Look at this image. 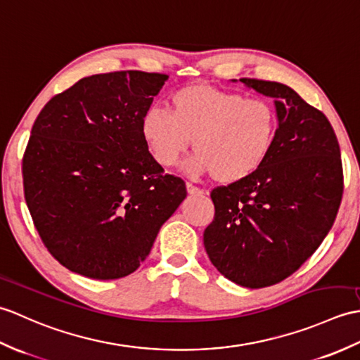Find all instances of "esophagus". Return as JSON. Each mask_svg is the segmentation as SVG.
Segmentation results:
<instances>
[{
	"label": "esophagus",
	"instance_id": "34e87169",
	"mask_svg": "<svg viewBox=\"0 0 360 360\" xmlns=\"http://www.w3.org/2000/svg\"><path fill=\"white\" fill-rule=\"evenodd\" d=\"M186 189H188V193L193 194V195H202V194H205L203 189H200L198 186L193 185V183H189V181L186 183Z\"/></svg>",
	"mask_w": 360,
	"mask_h": 360
}]
</instances>
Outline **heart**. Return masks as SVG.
<instances>
[{"mask_svg": "<svg viewBox=\"0 0 360 360\" xmlns=\"http://www.w3.org/2000/svg\"><path fill=\"white\" fill-rule=\"evenodd\" d=\"M278 127L268 100L248 98L206 84L175 91L169 112L153 108L141 118V135L155 162L174 166L193 140L191 175L211 174L215 181L236 183L266 162Z\"/></svg>", "mask_w": 360, "mask_h": 360, "instance_id": "heart-1", "label": "heart"}]
</instances>
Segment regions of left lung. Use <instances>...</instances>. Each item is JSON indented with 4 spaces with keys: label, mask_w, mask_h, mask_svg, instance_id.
Wrapping results in <instances>:
<instances>
[{
    "label": "left lung",
    "mask_w": 360,
    "mask_h": 360,
    "mask_svg": "<svg viewBox=\"0 0 360 360\" xmlns=\"http://www.w3.org/2000/svg\"><path fill=\"white\" fill-rule=\"evenodd\" d=\"M240 82L276 98V141L250 177L211 191L215 214L203 243L223 276L255 290L285 281L321 246L342 202L343 169L323 112L282 83Z\"/></svg>",
    "instance_id": "1"
}]
</instances>
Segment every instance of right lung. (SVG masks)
<instances>
[{"instance_id":"right-lung-1","label":"right lung","mask_w":360,"mask_h":360,"mask_svg":"<svg viewBox=\"0 0 360 360\" xmlns=\"http://www.w3.org/2000/svg\"><path fill=\"white\" fill-rule=\"evenodd\" d=\"M166 74L117 70L82 78L38 114L22 155L24 198L39 238L72 273L129 276L186 197L141 135Z\"/></svg>"}]
</instances>
